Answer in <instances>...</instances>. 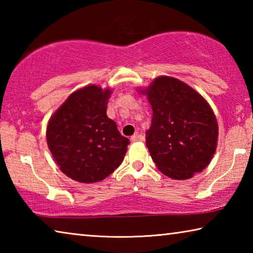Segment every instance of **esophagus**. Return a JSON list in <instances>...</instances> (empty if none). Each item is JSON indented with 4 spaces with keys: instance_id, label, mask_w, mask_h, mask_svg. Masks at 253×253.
<instances>
[{
    "instance_id": "esophagus-1",
    "label": "esophagus",
    "mask_w": 253,
    "mask_h": 253,
    "mask_svg": "<svg viewBox=\"0 0 253 253\" xmlns=\"http://www.w3.org/2000/svg\"><path fill=\"white\" fill-rule=\"evenodd\" d=\"M130 140L131 142H143L144 140V136L143 135H140V134H135V135H132L131 137H130Z\"/></svg>"
}]
</instances>
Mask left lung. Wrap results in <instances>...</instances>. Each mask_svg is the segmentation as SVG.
Returning <instances> with one entry per match:
<instances>
[{
    "instance_id": "obj_1",
    "label": "left lung",
    "mask_w": 253,
    "mask_h": 253,
    "mask_svg": "<svg viewBox=\"0 0 253 253\" xmlns=\"http://www.w3.org/2000/svg\"><path fill=\"white\" fill-rule=\"evenodd\" d=\"M137 91L152 106L146 146L161 172L187 179L202 172L217 146L219 126L207 99L183 81L161 76Z\"/></svg>"
}]
</instances>
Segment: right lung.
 Segmentation results:
<instances>
[{
    "instance_id": "1",
    "label": "right lung",
    "mask_w": 253,
    "mask_h": 253,
    "mask_svg": "<svg viewBox=\"0 0 253 253\" xmlns=\"http://www.w3.org/2000/svg\"><path fill=\"white\" fill-rule=\"evenodd\" d=\"M109 88L77 89L54 111L46 126V144L63 174L80 183L105 179L119 168L129 140L107 116Z\"/></svg>"
}]
</instances>
